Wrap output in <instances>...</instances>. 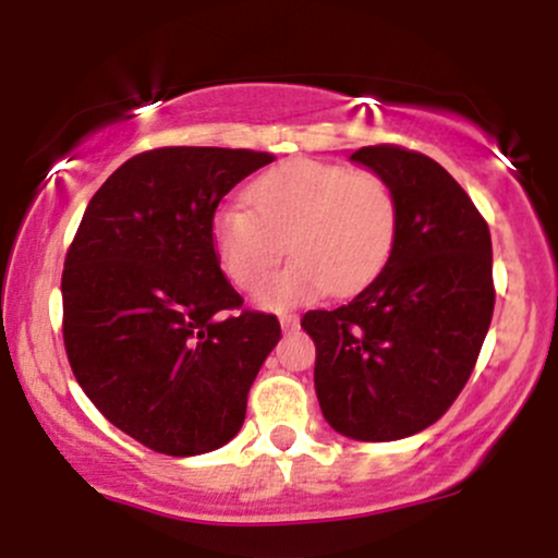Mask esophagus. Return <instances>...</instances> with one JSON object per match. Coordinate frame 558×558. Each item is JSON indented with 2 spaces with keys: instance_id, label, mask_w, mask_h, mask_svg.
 I'll return each mask as SVG.
<instances>
[{
  "instance_id": "obj_1",
  "label": "esophagus",
  "mask_w": 558,
  "mask_h": 558,
  "mask_svg": "<svg viewBox=\"0 0 558 558\" xmlns=\"http://www.w3.org/2000/svg\"><path fill=\"white\" fill-rule=\"evenodd\" d=\"M280 325H283V330H296L299 328V315L283 312V315H280Z\"/></svg>"
}]
</instances>
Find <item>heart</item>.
Listing matches in <instances>:
<instances>
[{"label": "heart", "instance_id": "heart-1", "mask_svg": "<svg viewBox=\"0 0 558 558\" xmlns=\"http://www.w3.org/2000/svg\"><path fill=\"white\" fill-rule=\"evenodd\" d=\"M252 209L215 213L213 241L226 275L243 291L267 280L288 252L291 265L262 288L267 306H288L330 291H362L380 275L399 228L396 196L377 172L296 159L257 178Z\"/></svg>", "mask_w": 558, "mask_h": 558}]
</instances>
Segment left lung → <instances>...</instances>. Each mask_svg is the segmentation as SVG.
Returning <instances> with one entry per match:
<instances>
[{
	"label": "left lung",
	"instance_id": "1",
	"mask_svg": "<svg viewBox=\"0 0 558 558\" xmlns=\"http://www.w3.org/2000/svg\"><path fill=\"white\" fill-rule=\"evenodd\" d=\"M351 162L386 178L399 228L383 272L301 328L317 345L315 390L325 420L354 440H399L448 412L490 328V230L466 191L430 157L393 144Z\"/></svg>",
	"mask_w": 558,
	"mask_h": 558
}]
</instances>
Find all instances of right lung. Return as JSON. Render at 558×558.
<instances>
[{
    "instance_id": "add662e5",
    "label": "right lung",
    "mask_w": 558,
    "mask_h": 558,
    "mask_svg": "<svg viewBox=\"0 0 558 558\" xmlns=\"http://www.w3.org/2000/svg\"><path fill=\"white\" fill-rule=\"evenodd\" d=\"M272 155L162 146L120 165L92 196L62 272L68 362L94 407L168 457L226 446L280 341L220 270L222 196Z\"/></svg>"
}]
</instances>
